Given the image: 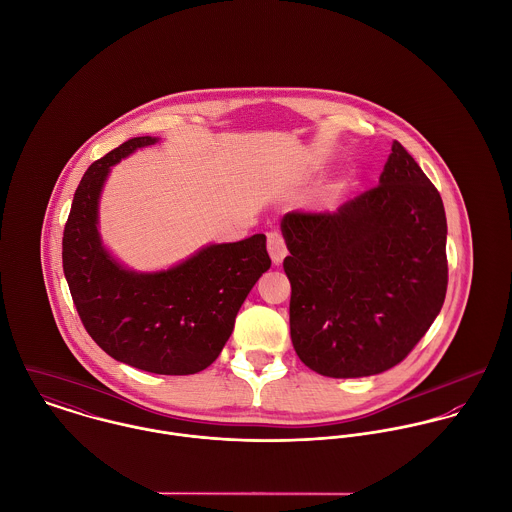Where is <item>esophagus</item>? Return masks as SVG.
Listing matches in <instances>:
<instances>
[{
    "instance_id": "34e87169",
    "label": "esophagus",
    "mask_w": 512,
    "mask_h": 512,
    "mask_svg": "<svg viewBox=\"0 0 512 512\" xmlns=\"http://www.w3.org/2000/svg\"><path fill=\"white\" fill-rule=\"evenodd\" d=\"M268 252H270L274 264H280V262L286 258V254H288V244H286V240H284V236H282L280 230L268 232Z\"/></svg>"
}]
</instances>
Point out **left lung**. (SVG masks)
<instances>
[{"mask_svg":"<svg viewBox=\"0 0 512 512\" xmlns=\"http://www.w3.org/2000/svg\"><path fill=\"white\" fill-rule=\"evenodd\" d=\"M290 331L301 363L359 378L402 363L447 292V222L438 189L392 144L380 183L337 211H292Z\"/></svg>","mask_w":512,"mask_h":512,"instance_id":"obj_1","label":"left lung"}]
</instances>
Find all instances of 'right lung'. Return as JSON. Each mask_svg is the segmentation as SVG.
Instances as JSON below:
<instances>
[{
  "label": "right lung",
  "mask_w": 512,
  "mask_h": 512,
  "mask_svg": "<svg viewBox=\"0 0 512 512\" xmlns=\"http://www.w3.org/2000/svg\"><path fill=\"white\" fill-rule=\"evenodd\" d=\"M155 142L132 138L88 167L63 232V270L78 317L104 353L153 374H195L217 361L272 260L264 234L207 246L159 274L124 270L108 256L96 230L102 183L114 163Z\"/></svg>",
  "instance_id": "add662e5"
}]
</instances>
